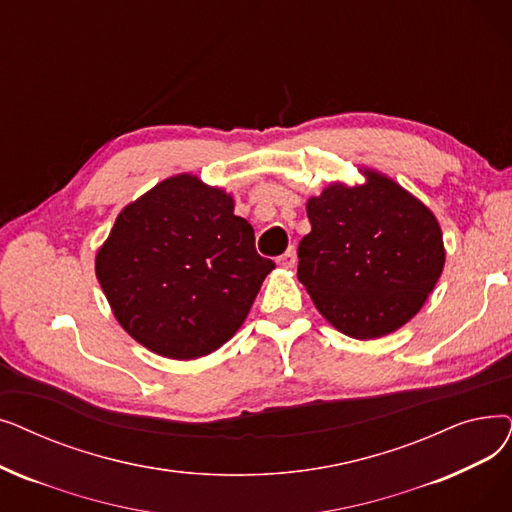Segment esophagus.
<instances>
[{
  "instance_id": "1",
  "label": "esophagus",
  "mask_w": 512,
  "mask_h": 512,
  "mask_svg": "<svg viewBox=\"0 0 512 512\" xmlns=\"http://www.w3.org/2000/svg\"><path fill=\"white\" fill-rule=\"evenodd\" d=\"M295 263H297V253H295L293 249H288L284 255H280V257H278V265H282L284 270H291V268H295Z\"/></svg>"
}]
</instances>
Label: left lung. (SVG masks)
Wrapping results in <instances>:
<instances>
[{
    "label": "left lung",
    "instance_id": "obj_1",
    "mask_svg": "<svg viewBox=\"0 0 512 512\" xmlns=\"http://www.w3.org/2000/svg\"><path fill=\"white\" fill-rule=\"evenodd\" d=\"M364 184L332 182L307 198L311 232L297 278L320 314L351 339H379L410 322L443 272L433 211L381 171Z\"/></svg>",
    "mask_w": 512,
    "mask_h": 512
}]
</instances>
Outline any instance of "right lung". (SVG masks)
Segmentation results:
<instances>
[{"label": "right lung", "instance_id": "1", "mask_svg": "<svg viewBox=\"0 0 512 512\" xmlns=\"http://www.w3.org/2000/svg\"><path fill=\"white\" fill-rule=\"evenodd\" d=\"M274 261L226 190L180 173L129 203L96 253V278L129 337L171 360L219 349L247 320Z\"/></svg>", "mask_w": 512, "mask_h": 512}]
</instances>
